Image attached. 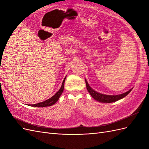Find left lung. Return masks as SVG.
I'll return each mask as SVG.
<instances>
[{"instance_id":"8db88e82","label":"left lung","mask_w":149,"mask_h":149,"mask_svg":"<svg viewBox=\"0 0 149 149\" xmlns=\"http://www.w3.org/2000/svg\"><path fill=\"white\" fill-rule=\"evenodd\" d=\"M86 84V88L88 91L91 94V96L94 99V100L100 102H104V103H110V102H114L115 101H118L119 100H121L123 97H125L127 94L132 91V89H130L129 91L125 92L123 94H119V95H106V94H103L100 93H97V91H94L93 89H92L90 86L89 85L86 79H85Z\"/></svg>"}]
</instances>
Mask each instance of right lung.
<instances>
[{"label":"right lung","instance_id":"obj_1","mask_svg":"<svg viewBox=\"0 0 149 149\" xmlns=\"http://www.w3.org/2000/svg\"><path fill=\"white\" fill-rule=\"evenodd\" d=\"M66 77L65 78L63 81L62 83L61 88L59 89L55 95L53 96L52 97H51L48 100L45 101L43 102H39L37 104H29L30 106H33V107H47V106H50L53 105L54 104H55L58 100H59L60 97L61 96V94L63 93V91L64 90V84H65V81Z\"/></svg>","mask_w":149,"mask_h":149}]
</instances>
